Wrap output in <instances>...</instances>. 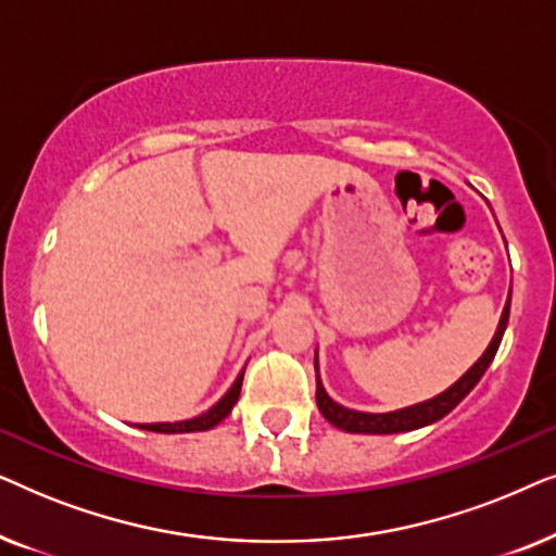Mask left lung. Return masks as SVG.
I'll list each match as a JSON object with an SVG mask.
<instances>
[{"label": "left lung", "instance_id": "left-lung-1", "mask_svg": "<svg viewBox=\"0 0 556 556\" xmlns=\"http://www.w3.org/2000/svg\"><path fill=\"white\" fill-rule=\"evenodd\" d=\"M506 324H508V303L504 308V316H501L496 337H493L489 349H485L481 359H478L473 367H470L466 375H463L458 382L451 387V390L438 394V397H432L428 402H420V405L397 409V413L369 415V413H354V409H346V407L337 405V402H333L329 394L324 392L321 379H318V367L314 362L318 409H321V415L333 425V428H341L346 432H371V435H390V432H405V430L425 428V425L435 422V420H440V417H445L447 413H451V409L458 405V402L466 397V394L478 384V379L483 377V371L489 369V364L493 362V356H496V352H498V344H501V339H504Z\"/></svg>", "mask_w": 556, "mask_h": 556}]
</instances>
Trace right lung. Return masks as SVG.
Listing matches in <instances>:
<instances>
[{
    "label": "right lung",
    "instance_id": "1",
    "mask_svg": "<svg viewBox=\"0 0 556 556\" xmlns=\"http://www.w3.org/2000/svg\"><path fill=\"white\" fill-rule=\"evenodd\" d=\"M242 375H245V371H242ZM242 375L235 379V384L230 387V392H227L225 397L219 400L215 407H210L204 415L192 417V420H181V422H151V425H141V428L143 430H151V432H197V430L215 428L217 422H223L225 417L230 415L232 405H235V402H238L240 387H242Z\"/></svg>",
    "mask_w": 556,
    "mask_h": 556
}]
</instances>
